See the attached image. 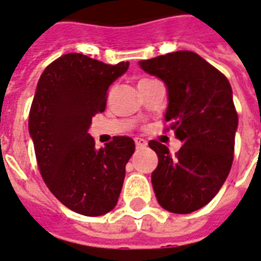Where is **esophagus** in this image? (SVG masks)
I'll return each mask as SVG.
<instances>
[{
    "label": "esophagus",
    "instance_id": "esophagus-1",
    "mask_svg": "<svg viewBox=\"0 0 261 261\" xmlns=\"http://www.w3.org/2000/svg\"><path fill=\"white\" fill-rule=\"evenodd\" d=\"M135 145L138 149H145L146 146H147V142L145 139H140V138H136L135 139Z\"/></svg>",
    "mask_w": 261,
    "mask_h": 261
}]
</instances>
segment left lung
I'll use <instances>...</instances> for the list:
<instances>
[{"instance_id": "obj_1", "label": "left lung", "mask_w": 261, "mask_h": 261, "mask_svg": "<svg viewBox=\"0 0 261 261\" xmlns=\"http://www.w3.org/2000/svg\"><path fill=\"white\" fill-rule=\"evenodd\" d=\"M139 66L166 84L164 121L182 142L175 156L160 142H149L159 157L151 173L157 202L173 214H191L215 197L232 167L238 129L232 87L219 70L190 50L142 60Z\"/></svg>"}]
</instances>
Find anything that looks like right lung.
Listing matches in <instances>:
<instances>
[{
	"label": "right lung",
	"instance_id": "obj_1",
	"mask_svg": "<svg viewBox=\"0 0 261 261\" xmlns=\"http://www.w3.org/2000/svg\"><path fill=\"white\" fill-rule=\"evenodd\" d=\"M127 67L129 62L111 66L68 53L50 63L38 81L29 135L39 170L51 194L81 215L99 216L115 208L135 151L127 136L95 149L88 134L92 116L105 111L108 88Z\"/></svg>",
	"mask_w": 261,
	"mask_h": 261
}]
</instances>
